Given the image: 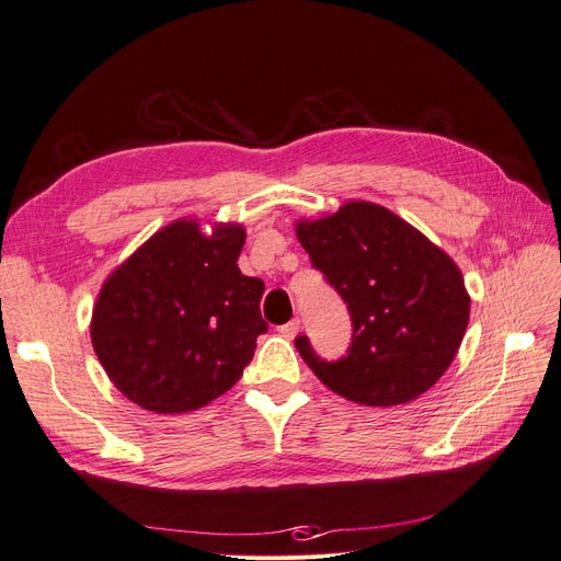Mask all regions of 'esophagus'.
Wrapping results in <instances>:
<instances>
[{
	"label": "esophagus",
	"instance_id": "esophagus-1",
	"mask_svg": "<svg viewBox=\"0 0 561 561\" xmlns=\"http://www.w3.org/2000/svg\"><path fill=\"white\" fill-rule=\"evenodd\" d=\"M299 318H293L290 322H285V325H280L278 328V332L285 336V339H295L297 336V332H299Z\"/></svg>",
	"mask_w": 561,
	"mask_h": 561
}]
</instances>
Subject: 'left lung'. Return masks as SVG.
Listing matches in <instances>:
<instances>
[{
  "mask_svg": "<svg viewBox=\"0 0 561 561\" xmlns=\"http://www.w3.org/2000/svg\"><path fill=\"white\" fill-rule=\"evenodd\" d=\"M297 239L353 320L348 353L334 363L316 355L309 336L295 339L313 375L367 407L404 404L437 383L470 318L463 274L449 254L369 201L299 219Z\"/></svg>",
  "mask_w": 561,
  "mask_h": 561,
  "instance_id": "left-lung-1",
  "label": "left lung"
}]
</instances>
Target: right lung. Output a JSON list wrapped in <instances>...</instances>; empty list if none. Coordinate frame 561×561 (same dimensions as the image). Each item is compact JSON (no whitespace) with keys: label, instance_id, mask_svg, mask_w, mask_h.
Returning a JSON list of instances; mask_svg holds the SVG:
<instances>
[{"label":"right lung","instance_id":"right-lung-1","mask_svg":"<svg viewBox=\"0 0 561 561\" xmlns=\"http://www.w3.org/2000/svg\"><path fill=\"white\" fill-rule=\"evenodd\" d=\"M241 225L175 219L105 280L91 318L98 360L122 393L157 414L206 407L243 377L264 283L243 276Z\"/></svg>","mask_w":561,"mask_h":561}]
</instances>
